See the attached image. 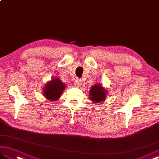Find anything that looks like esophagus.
Listing matches in <instances>:
<instances>
[{"instance_id":"esophagus-1","label":"esophagus","mask_w":159,"mask_h":159,"mask_svg":"<svg viewBox=\"0 0 159 159\" xmlns=\"http://www.w3.org/2000/svg\"><path fill=\"white\" fill-rule=\"evenodd\" d=\"M74 85H75V86H76V87H80V85H81V80L79 79H76L75 80H74Z\"/></svg>"}]
</instances>
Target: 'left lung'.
<instances>
[{"label":"left lung","mask_w":159,"mask_h":159,"mask_svg":"<svg viewBox=\"0 0 159 159\" xmlns=\"http://www.w3.org/2000/svg\"><path fill=\"white\" fill-rule=\"evenodd\" d=\"M90 100L94 103H99L102 102L107 97V90L100 84H96L92 86L89 91Z\"/></svg>","instance_id":"left-lung-1"}]
</instances>
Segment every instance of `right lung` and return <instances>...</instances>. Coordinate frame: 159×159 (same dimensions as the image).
Listing matches in <instances>:
<instances>
[{"label": "right lung", "instance_id": "1", "mask_svg": "<svg viewBox=\"0 0 159 159\" xmlns=\"http://www.w3.org/2000/svg\"><path fill=\"white\" fill-rule=\"evenodd\" d=\"M65 88V83H63L58 77H55L46 84L43 89V95L46 99L55 101L59 98Z\"/></svg>", "mask_w": 159, "mask_h": 159}]
</instances>
